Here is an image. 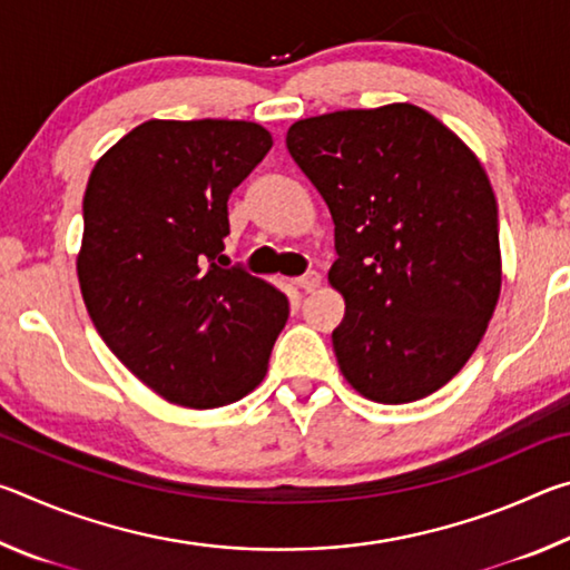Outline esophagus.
Returning <instances> with one entry per match:
<instances>
[{"instance_id": "obj_1", "label": "esophagus", "mask_w": 570, "mask_h": 570, "mask_svg": "<svg viewBox=\"0 0 570 570\" xmlns=\"http://www.w3.org/2000/svg\"><path fill=\"white\" fill-rule=\"evenodd\" d=\"M322 284V276L316 272H306L304 276L296 278V286L302 288V292H314V288H320Z\"/></svg>"}]
</instances>
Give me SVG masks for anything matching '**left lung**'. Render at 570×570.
<instances>
[{"label":"left lung","instance_id":"1","mask_svg":"<svg viewBox=\"0 0 570 570\" xmlns=\"http://www.w3.org/2000/svg\"><path fill=\"white\" fill-rule=\"evenodd\" d=\"M286 148L334 220L342 374L374 402L428 397L475 352L500 294L498 204L480 160L410 102L298 120Z\"/></svg>","mask_w":570,"mask_h":570}]
</instances>
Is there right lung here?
I'll return each mask as SVG.
<instances>
[{
  "label": "right lung",
  "instance_id": "add662e5",
  "mask_svg": "<svg viewBox=\"0 0 570 570\" xmlns=\"http://www.w3.org/2000/svg\"><path fill=\"white\" fill-rule=\"evenodd\" d=\"M274 140L246 120H148L92 168L77 276L95 330L153 392L220 407L264 380L288 302L218 266L228 196Z\"/></svg>",
  "mask_w": 570,
  "mask_h": 570
}]
</instances>
